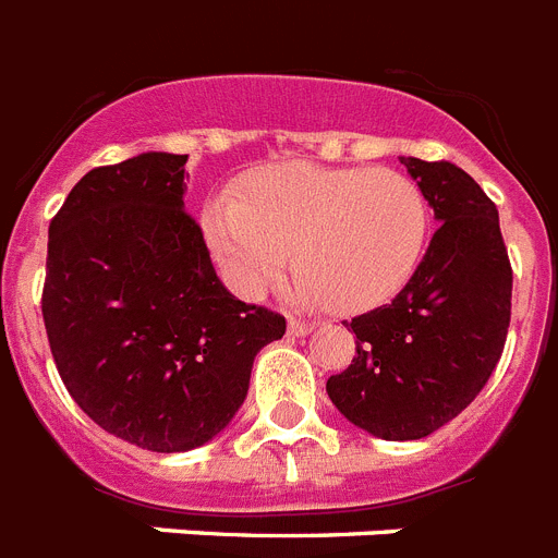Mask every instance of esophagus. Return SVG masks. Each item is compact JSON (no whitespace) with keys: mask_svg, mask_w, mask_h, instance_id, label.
<instances>
[{"mask_svg":"<svg viewBox=\"0 0 558 558\" xmlns=\"http://www.w3.org/2000/svg\"><path fill=\"white\" fill-rule=\"evenodd\" d=\"M312 331H314L312 319H300L294 317V314H289V333H294V337H306V333Z\"/></svg>","mask_w":558,"mask_h":558,"instance_id":"1","label":"esophagus"}]
</instances>
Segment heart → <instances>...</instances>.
<instances>
[{
    "instance_id": "heart-1",
    "label": "heart",
    "mask_w": 558,
    "mask_h": 558,
    "mask_svg": "<svg viewBox=\"0 0 558 558\" xmlns=\"http://www.w3.org/2000/svg\"><path fill=\"white\" fill-rule=\"evenodd\" d=\"M202 225L241 298H260L294 250L303 298L365 312L413 278L429 239V202L399 171L283 162L252 173L239 198L210 202Z\"/></svg>"
}]
</instances>
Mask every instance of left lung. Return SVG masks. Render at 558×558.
I'll return each instance as SVG.
<instances>
[{"label": "left lung", "instance_id": "left-lung-1", "mask_svg": "<svg viewBox=\"0 0 558 558\" xmlns=\"http://www.w3.org/2000/svg\"><path fill=\"white\" fill-rule=\"evenodd\" d=\"M401 165L426 193L438 230L404 289L351 319L356 356L326 390L365 433L418 440L486 387L506 345L513 275L497 207L463 168L415 157Z\"/></svg>", "mask_w": 558, "mask_h": 558}]
</instances>
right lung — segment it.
Here are the masks:
<instances>
[{"instance_id":"1","label":"right lung","mask_w":558,"mask_h":558,"mask_svg":"<svg viewBox=\"0 0 558 558\" xmlns=\"http://www.w3.org/2000/svg\"><path fill=\"white\" fill-rule=\"evenodd\" d=\"M187 154L148 151L92 168L47 241V339L75 404L151 452H187L244 404L252 362L286 319L216 278L187 216Z\"/></svg>"}]
</instances>
